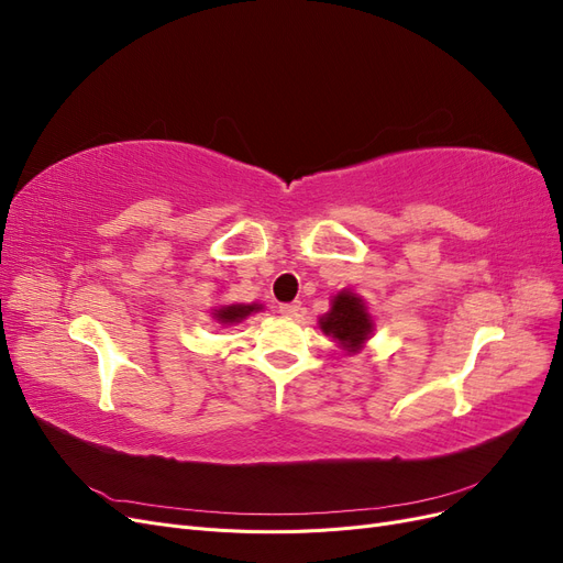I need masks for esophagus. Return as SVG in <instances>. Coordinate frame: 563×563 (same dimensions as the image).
Returning <instances> with one entry per match:
<instances>
[{"instance_id": "obj_1", "label": "esophagus", "mask_w": 563, "mask_h": 563, "mask_svg": "<svg viewBox=\"0 0 563 563\" xmlns=\"http://www.w3.org/2000/svg\"><path fill=\"white\" fill-rule=\"evenodd\" d=\"M300 310H302L300 300H296V302H284V305H279V312H282L284 317H298V314H300Z\"/></svg>"}]
</instances>
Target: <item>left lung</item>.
<instances>
[{"label": "left lung", "mask_w": 563, "mask_h": 563, "mask_svg": "<svg viewBox=\"0 0 563 563\" xmlns=\"http://www.w3.org/2000/svg\"><path fill=\"white\" fill-rule=\"evenodd\" d=\"M321 329L323 333L333 335L345 350L354 352L371 335L373 321L362 298H356L354 294H338L333 298L331 312L321 319Z\"/></svg>", "instance_id": "left-lung-1"}]
</instances>
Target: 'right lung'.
I'll list each match as a JSON object with an SVG mask.
<instances>
[{"mask_svg":"<svg viewBox=\"0 0 563 563\" xmlns=\"http://www.w3.org/2000/svg\"><path fill=\"white\" fill-rule=\"evenodd\" d=\"M253 310H261V308L258 305H230V308L218 310L216 317L223 323H234V321H242L244 317H249Z\"/></svg>","mask_w":563,"mask_h":563,"instance_id":"right-lung-1","label":"right lung"}]
</instances>
